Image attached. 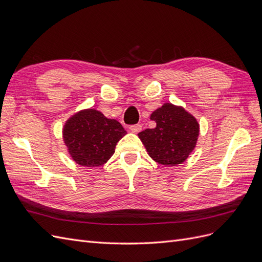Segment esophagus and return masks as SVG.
Segmentation results:
<instances>
[{"mask_svg": "<svg viewBox=\"0 0 262 262\" xmlns=\"http://www.w3.org/2000/svg\"><path fill=\"white\" fill-rule=\"evenodd\" d=\"M130 130L132 133H139L142 130V125L141 124H133L130 126Z\"/></svg>", "mask_w": 262, "mask_h": 262, "instance_id": "esophagus-1", "label": "esophagus"}]
</instances>
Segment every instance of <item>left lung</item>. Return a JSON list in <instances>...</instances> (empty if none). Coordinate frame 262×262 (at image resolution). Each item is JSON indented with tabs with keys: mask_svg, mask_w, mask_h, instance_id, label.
I'll return each instance as SVG.
<instances>
[{
	"mask_svg": "<svg viewBox=\"0 0 262 262\" xmlns=\"http://www.w3.org/2000/svg\"><path fill=\"white\" fill-rule=\"evenodd\" d=\"M156 122L138 136L148 155L158 164L176 166L184 163L195 147L200 126L196 119L180 106L164 104L150 115Z\"/></svg>",
	"mask_w": 262,
	"mask_h": 262,
	"instance_id": "left-lung-1",
	"label": "left lung"
}]
</instances>
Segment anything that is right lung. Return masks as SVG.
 I'll return each mask as SVG.
<instances>
[{
    "instance_id": "right-lung-1",
    "label": "right lung",
    "mask_w": 262,
    "mask_h": 262,
    "mask_svg": "<svg viewBox=\"0 0 262 262\" xmlns=\"http://www.w3.org/2000/svg\"><path fill=\"white\" fill-rule=\"evenodd\" d=\"M125 134L120 122L92 108L76 113L63 126V140L69 154L84 167H98L107 163Z\"/></svg>"
}]
</instances>
